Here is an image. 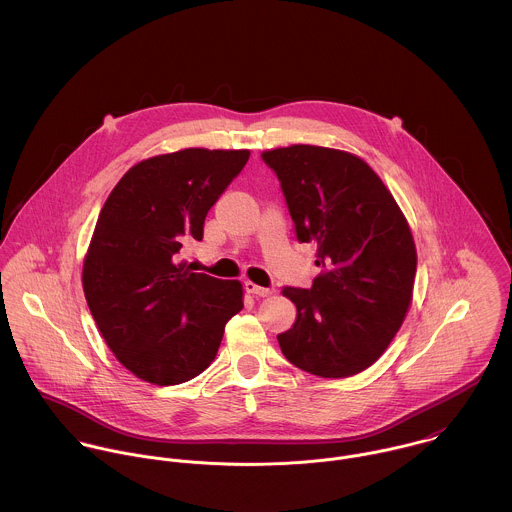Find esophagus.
Masks as SVG:
<instances>
[{"label":"esophagus","instance_id":"esophagus-1","mask_svg":"<svg viewBox=\"0 0 512 512\" xmlns=\"http://www.w3.org/2000/svg\"><path fill=\"white\" fill-rule=\"evenodd\" d=\"M246 292L256 295V297H268L274 293V288H262V286H256L254 282H246Z\"/></svg>","mask_w":512,"mask_h":512}]
</instances>
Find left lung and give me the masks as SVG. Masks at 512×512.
Returning <instances> with one entry per match:
<instances>
[{
  "mask_svg": "<svg viewBox=\"0 0 512 512\" xmlns=\"http://www.w3.org/2000/svg\"><path fill=\"white\" fill-rule=\"evenodd\" d=\"M278 175L299 242H317L321 274L284 288L297 307L278 335L293 366L345 378L376 363L400 329L414 290L416 246L380 177L353 153L290 146L262 153Z\"/></svg>",
  "mask_w": 512,
  "mask_h": 512,
  "instance_id": "8db88e82",
  "label": "left lung"
}]
</instances>
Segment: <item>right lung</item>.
Returning <instances> with one entry per match:
<instances>
[{"label": "right lung", "instance_id": "right-lung-1", "mask_svg": "<svg viewBox=\"0 0 512 512\" xmlns=\"http://www.w3.org/2000/svg\"><path fill=\"white\" fill-rule=\"evenodd\" d=\"M248 149L189 147L134 165L106 199L82 268L90 313L116 359L138 378L171 386L217 357L242 303L238 280L179 262L203 238L211 207L244 169Z\"/></svg>", "mask_w": 512, "mask_h": 512}]
</instances>
